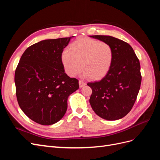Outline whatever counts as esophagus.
I'll return each mask as SVG.
<instances>
[{"instance_id":"1","label":"esophagus","mask_w":160,"mask_h":160,"mask_svg":"<svg viewBox=\"0 0 160 160\" xmlns=\"http://www.w3.org/2000/svg\"><path fill=\"white\" fill-rule=\"evenodd\" d=\"M79 88H83V87H84L86 85V83H85V82H83V81H79Z\"/></svg>"}]
</instances>
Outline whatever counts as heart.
<instances>
[{"instance_id": "1", "label": "heart", "mask_w": 160, "mask_h": 160, "mask_svg": "<svg viewBox=\"0 0 160 160\" xmlns=\"http://www.w3.org/2000/svg\"><path fill=\"white\" fill-rule=\"evenodd\" d=\"M112 47L105 42L90 38H79L72 42L61 55L64 69L71 77L83 69V75L93 80L100 79L108 73L113 62Z\"/></svg>"}]
</instances>
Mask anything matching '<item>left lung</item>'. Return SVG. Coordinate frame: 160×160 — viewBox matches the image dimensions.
Instances as JSON below:
<instances>
[{
    "label": "left lung",
    "instance_id": "obj_1",
    "mask_svg": "<svg viewBox=\"0 0 160 160\" xmlns=\"http://www.w3.org/2000/svg\"><path fill=\"white\" fill-rule=\"evenodd\" d=\"M90 37L108 42L113 51L109 71L101 81L88 83L92 89L89 103L95 113L106 120H118L132 109L142 82L138 58L128 43L111 36Z\"/></svg>",
    "mask_w": 160,
    "mask_h": 160
}]
</instances>
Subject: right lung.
<instances>
[{
  "label": "right lung",
  "instance_id": "1",
  "mask_svg": "<svg viewBox=\"0 0 160 160\" xmlns=\"http://www.w3.org/2000/svg\"><path fill=\"white\" fill-rule=\"evenodd\" d=\"M72 37L43 40L24 52L14 74L16 95L28 118L43 125L59 122L67 109L69 96L79 89L61 62L63 49Z\"/></svg>",
  "mask_w": 160,
  "mask_h": 160
}]
</instances>
